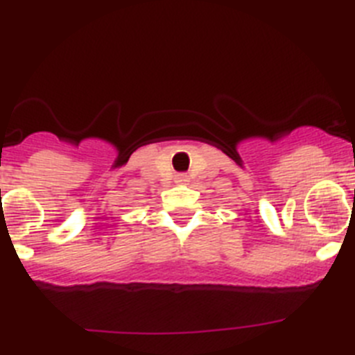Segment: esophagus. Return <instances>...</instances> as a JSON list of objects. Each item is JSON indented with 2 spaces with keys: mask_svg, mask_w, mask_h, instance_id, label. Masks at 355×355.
Instances as JSON below:
<instances>
[{
  "mask_svg": "<svg viewBox=\"0 0 355 355\" xmlns=\"http://www.w3.org/2000/svg\"><path fill=\"white\" fill-rule=\"evenodd\" d=\"M175 183L178 184H188L190 183V178L187 174H178L175 175Z\"/></svg>",
  "mask_w": 355,
  "mask_h": 355,
  "instance_id": "1",
  "label": "esophagus"
}]
</instances>
